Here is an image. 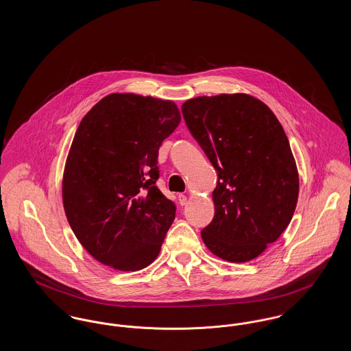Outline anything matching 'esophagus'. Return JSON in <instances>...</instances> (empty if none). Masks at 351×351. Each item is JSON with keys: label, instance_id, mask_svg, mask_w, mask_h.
<instances>
[{"label": "esophagus", "instance_id": "esophagus-1", "mask_svg": "<svg viewBox=\"0 0 351 351\" xmlns=\"http://www.w3.org/2000/svg\"><path fill=\"white\" fill-rule=\"evenodd\" d=\"M179 202H180L182 206H184L186 204V196L185 195H179Z\"/></svg>", "mask_w": 351, "mask_h": 351}]
</instances>
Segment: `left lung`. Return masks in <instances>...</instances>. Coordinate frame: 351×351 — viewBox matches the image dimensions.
I'll return each instance as SVG.
<instances>
[{"mask_svg": "<svg viewBox=\"0 0 351 351\" xmlns=\"http://www.w3.org/2000/svg\"><path fill=\"white\" fill-rule=\"evenodd\" d=\"M182 112L217 171L215 217L202 241L228 262L252 261L282 235L298 204L299 172L283 126L245 93L191 99Z\"/></svg>", "mask_w": 351, "mask_h": 351, "instance_id": "8db88e82", "label": "left lung"}]
</instances>
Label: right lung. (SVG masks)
I'll list each match as a JSON object with an SVG mask.
<instances>
[{
    "instance_id": "right-lung-1",
    "label": "right lung",
    "mask_w": 351,
    "mask_h": 351,
    "mask_svg": "<svg viewBox=\"0 0 351 351\" xmlns=\"http://www.w3.org/2000/svg\"><path fill=\"white\" fill-rule=\"evenodd\" d=\"M175 102L112 93L84 116L63 175L72 232L96 261L118 271L151 265L176 206L155 185L158 151L180 123Z\"/></svg>"
}]
</instances>
